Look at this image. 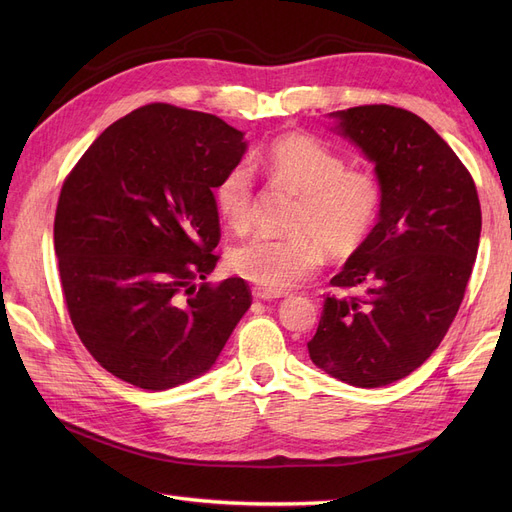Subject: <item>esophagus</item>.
<instances>
[{"label": "esophagus", "instance_id": "obj_1", "mask_svg": "<svg viewBox=\"0 0 512 512\" xmlns=\"http://www.w3.org/2000/svg\"><path fill=\"white\" fill-rule=\"evenodd\" d=\"M252 294H254V299H260V301H271V299L284 297V292H269V290L258 288V286L252 290Z\"/></svg>", "mask_w": 512, "mask_h": 512}]
</instances>
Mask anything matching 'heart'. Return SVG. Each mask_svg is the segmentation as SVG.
Listing matches in <instances>:
<instances>
[{
	"instance_id": "1",
	"label": "heart",
	"mask_w": 512,
	"mask_h": 512,
	"mask_svg": "<svg viewBox=\"0 0 512 512\" xmlns=\"http://www.w3.org/2000/svg\"><path fill=\"white\" fill-rule=\"evenodd\" d=\"M269 173L301 196L297 237H254L230 252V267L269 292L290 290L312 275L324 258L348 256L374 228L382 192L374 175L346 170L344 156L303 132L277 136L260 153ZM224 222L245 230L254 215V175L245 162L230 166L213 190Z\"/></svg>"
}]
</instances>
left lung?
Masks as SVG:
<instances>
[{
  "label": "left lung",
  "mask_w": 512,
  "mask_h": 512,
  "mask_svg": "<svg viewBox=\"0 0 512 512\" xmlns=\"http://www.w3.org/2000/svg\"><path fill=\"white\" fill-rule=\"evenodd\" d=\"M333 132L374 164L378 222L331 284L363 297H327L309 359L361 389L421 367L457 316L478 252L476 185L427 121L389 104L329 113Z\"/></svg>",
  "instance_id": "8db88e82"
}]
</instances>
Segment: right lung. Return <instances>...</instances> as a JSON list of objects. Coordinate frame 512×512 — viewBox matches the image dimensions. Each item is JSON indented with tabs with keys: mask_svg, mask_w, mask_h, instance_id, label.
Here are the masks:
<instances>
[{
	"mask_svg": "<svg viewBox=\"0 0 512 512\" xmlns=\"http://www.w3.org/2000/svg\"><path fill=\"white\" fill-rule=\"evenodd\" d=\"M245 151L220 117L147 104L108 126L61 188L53 232L68 312L123 382L166 391L207 374L250 309L241 277L196 286L218 262L213 190Z\"/></svg>",
	"mask_w": 512,
	"mask_h": 512,
	"instance_id": "right-lung-1",
	"label": "right lung"
}]
</instances>
